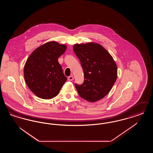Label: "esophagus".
<instances>
[{"instance_id": "1", "label": "esophagus", "mask_w": 153, "mask_h": 153, "mask_svg": "<svg viewBox=\"0 0 153 153\" xmlns=\"http://www.w3.org/2000/svg\"><path fill=\"white\" fill-rule=\"evenodd\" d=\"M74 79V77H73V76H69L68 77V80H69V81H72Z\"/></svg>"}]
</instances>
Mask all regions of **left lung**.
Instances as JSON below:
<instances>
[{
	"instance_id": "1",
	"label": "left lung",
	"mask_w": 153,
	"mask_h": 153,
	"mask_svg": "<svg viewBox=\"0 0 153 153\" xmlns=\"http://www.w3.org/2000/svg\"><path fill=\"white\" fill-rule=\"evenodd\" d=\"M73 51L80 59L84 81L75 84L81 97L88 102L102 99L112 89L117 79V66L111 55L100 44H75Z\"/></svg>"
}]
</instances>
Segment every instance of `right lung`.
<instances>
[{"instance_id": "add662e5", "label": "right lung", "mask_w": 153, "mask_h": 153, "mask_svg": "<svg viewBox=\"0 0 153 153\" xmlns=\"http://www.w3.org/2000/svg\"><path fill=\"white\" fill-rule=\"evenodd\" d=\"M65 45L51 41L30 54L24 67V77L30 89L39 98L51 99L58 95L67 80L58 58L64 53Z\"/></svg>"}]
</instances>
